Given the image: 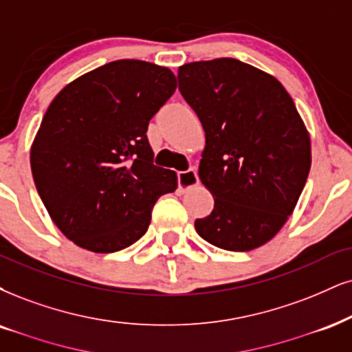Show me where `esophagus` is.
I'll list each match as a JSON object with an SVG mask.
<instances>
[{
  "label": "esophagus",
  "instance_id": "1",
  "mask_svg": "<svg viewBox=\"0 0 352 352\" xmlns=\"http://www.w3.org/2000/svg\"><path fill=\"white\" fill-rule=\"evenodd\" d=\"M199 183L197 171L194 168H189L188 171H179L177 173V184L183 190H188Z\"/></svg>",
  "mask_w": 352,
  "mask_h": 352
}]
</instances>
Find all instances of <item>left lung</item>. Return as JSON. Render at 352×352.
<instances>
[{
	"label": "left lung",
	"mask_w": 352,
	"mask_h": 352,
	"mask_svg": "<svg viewBox=\"0 0 352 352\" xmlns=\"http://www.w3.org/2000/svg\"><path fill=\"white\" fill-rule=\"evenodd\" d=\"M177 83L206 132L199 177L215 201L194 227L217 248H259L309 177L310 135L296 104L274 76L235 58L183 65Z\"/></svg>",
	"instance_id": "1"
}]
</instances>
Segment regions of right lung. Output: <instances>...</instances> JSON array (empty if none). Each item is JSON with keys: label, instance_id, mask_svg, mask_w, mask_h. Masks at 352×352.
I'll return each instance as SVG.
<instances>
[{"label": "right lung", "instance_id": "right-lung-1", "mask_svg": "<svg viewBox=\"0 0 352 352\" xmlns=\"http://www.w3.org/2000/svg\"><path fill=\"white\" fill-rule=\"evenodd\" d=\"M171 70L116 60L56 94L30 148L34 183L68 240L114 253L145 235L151 209L177 188L171 169L153 164L146 130L173 96Z\"/></svg>", "mask_w": 352, "mask_h": 352}]
</instances>
